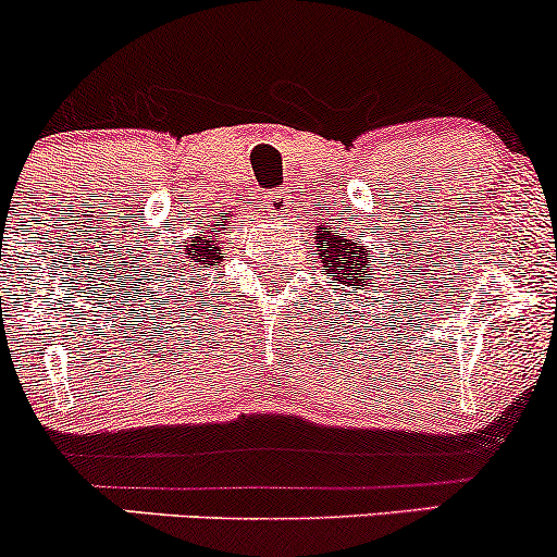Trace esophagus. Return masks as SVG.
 Wrapping results in <instances>:
<instances>
[{"mask_svg": "<svg viewBox=\"0 0 557 557\" xmlns=\"http://www.w3.org/2000/svg\"><path fill=\"white\" fill-rule=\"evenodd\" d=\"M264 206L269 211L274 213H288V195L283 193V189H272V193L264 195Z\"/></svg>", "mask_w": 557, "mask_h": 557, "instance_id": "obj_1", "label": "esophagus"}]
</instances>
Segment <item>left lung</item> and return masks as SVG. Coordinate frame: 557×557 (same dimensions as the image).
I'll list each match as a JSON object with an SVG mask.
<instances>
[{
	"mask_svg": "<svg viewBox=\"0 0 557 557\" xmlns=\"http://www.w3.org/2000/svg\"><path fill=\"white\" fill-rule=\"evenodd\" d=\"M314 243L320 248L322 264L327 267V277L338 280L346 288L354 285V288L364 290V285H368L364 272L370 269L368 246L341 237L338 227H320V237H314Z\"/></svg>",
	"mask_w": 557,
	"mask_h": 557,
	"instance_id": "obj_1",
	"label": "left lung"
}]
</instances>
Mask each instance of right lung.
I'll list each match as a JSON object with an SVG mask.
<instances>
[{
    "label": "right lung",
    "mask_w": 557,
    "mask_h": 557,
    "mask_svg": "<svg viewBox=\"0 0 557 557\" xmlns=\"http://www.w3.org/2000/svg\"><path fill=\"white\" fill-rule=\"evenodd\" d=\"M222 230H227V224H213V227L206 232L203 237H193L185 248H182V259L176 261V269L185 267V272H195L198 267H216L222 261V253H219V235Z\"/></svg>",
    "instance_id": "obj_1"
}]
</instances>
